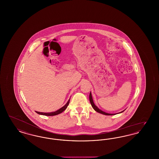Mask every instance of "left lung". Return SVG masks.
Instances as JSON below:
<instances>
[{
  "label": "left lung",
  "mask_w": 159,
  "mask_h": 159,
  "mask_svg": "<svg viewBox=\"0 0 159 159\" xmlns=\"http://www.w3.org/2000/svg\"><path fill=\"white\" fill-rule=\"evenodd\" d=\"M89 101H90V102H91V106L92 107V108L97 111V112H98L99 113L102 114H104V115H107V116H111V115H113V114H110V113H106V112H104V111H102V110H101L100 109H99L97 107V106L95 105V104H94V102H93V99H92V94H91V92H90V94H89ZM122 112H123V111H121V112H120L119 113H121Z\"/></svg>",
  "instance_id": "8db88e82"
}]
</instances>
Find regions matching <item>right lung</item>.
Instances as JSON below:
<instances>
[{
	"mask_svg": "<svg viewBox=\"0 0 159 159\" xmlns=\"http://www.w3.org/2000/svg\"><path fill=\"white\" fill-rule=\"evenodd\" d=\"M70 102V99L68 100V102L66 103V104L64 106H63L62 108H60L59 110H58L56 111H53V112H51V113H42V112H39V111H36V113L39 114H41V115H43V116H55L57 114L61 113L62 112H63L67 107V106L69 104Z\"/></svg>",
	"mask_w": 159,
	"mask_h": 159,
	"instance_id": "1",
	"label": "right lung"
}]
</instances>
